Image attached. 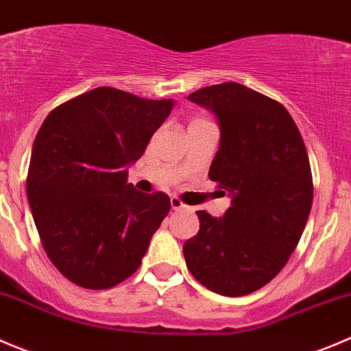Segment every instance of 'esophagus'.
Returning <instances> with one entry per match:
<instances>
[{"mask_svg": "<svg viewBox=\"0 0 351 351\" xmlns=\"http://www.w3.org/2000/svg\"><path fill=\"white\" fill-rule=\"evenodd\" d=\"M171 206H172V210H176V211L187 210V206L179 199V197H171Z\"/></svg>", "mask_w": 351, "mask_h": 351, "instance_id": "1", "label": "esophagus"}]
</instances>
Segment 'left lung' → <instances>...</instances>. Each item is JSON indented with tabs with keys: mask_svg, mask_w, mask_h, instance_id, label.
<instances>
[{
	"mask_svg": "<svg viewBox=\"0 0 351 351\" xmlns=\"http://www.w3.org/2000/svg\"><path fill=\"white\" fill-rule=\"evenodd\" d=\"M189 100L220 124L208 177L232 203L221 218L196 211L199 232L184 242V258L208 290L242 297L271 282L300 241L314 193L308 155L289 110L256 90L225 82Z\"/></svg>",
	"mask_w": 351,
	"mask_h": 351,
	"instance_id": "obj_1",
	"label": "left lung"
}]
</instances>
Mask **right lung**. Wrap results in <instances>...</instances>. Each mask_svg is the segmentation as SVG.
Listing matches in <instances>:
<instances>
[{
  "label": "right lung",
  "instance_id": "right-lung-1",
  "mask_svg": "<svg viewBox=\"0 0 351 351\" xmlns=\"http://www.w3.org/2000/svg\"><path fill=\"white\" fill-rule=\"evenodd\" d=\"M172 106L99 86L62 102L40 126L27 197L47 258L75 285L112 289L140 268L171 199L134 189L126 165L145 154Z\"/></svg>",
  "mask_w": 351,
  "mask_h": 351
}]
</instances>
